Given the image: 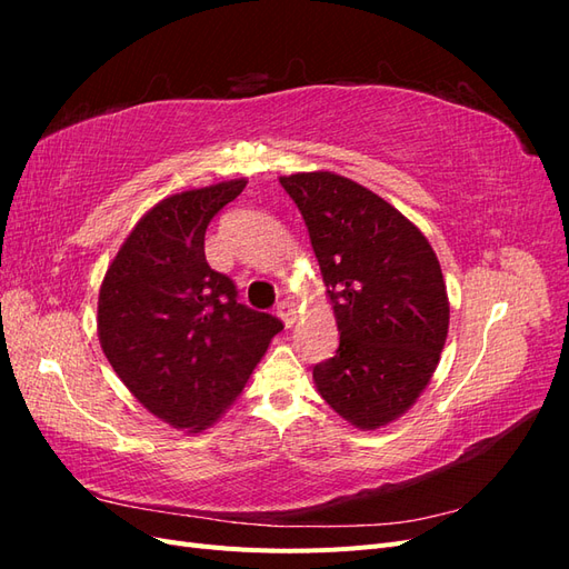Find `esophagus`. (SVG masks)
I'll list each match as a JSON object with an SVG mask.
<instances>
[{
  "instance_id": "obj_1",
  "label": "esophagus",
  "mask_w": 569,
  "mask_h": 569,
  "mask_svg": "<svg viewBox=\"0 0 569 569\" xmlns=\"http://www.w3.org/2000/svg\"><path fill=\"white\" fill-rule=\"evenodd\" d=\"M278 316L284 322V327L295 325L297 322V308H295V303H291V301H280L278 303Z\"/></svg>"
}]
</instances>
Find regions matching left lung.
Masks as SVG:
<instances>
[{
    "instance_id": "obj_1",
    "label": "left lung",
    "mask_w": 569,
    "mask_h": 569,
    "mask_svg": "<svg viewBox=\"0 0 569 569\" xmlns=\"http://www.w3.org/2000/svg\"><path fill=\"white\" fill-rule=\"evenodd\" d=\"M322 272L339 349L313 368L318 393L358 429L418 401L449 335V295L435 249L389 201L349 178L282 176Z\"/></svg>"
}]
</instances>
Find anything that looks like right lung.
I'll use <instances>...</instances> for the list:
<instances>
[{
    "mask_svg": "<svg viewBox=\"0 0 569 569\" xmlns=\"http://www.w3.org/2000/svg\"><path fill=\"white\" fill-rule=\"evenodd\" d=\"M244 187L239 178L159 201L99 289V343L120 382L151 416L194 435L232 406L284 327L239 303L234 282L206 261V228Z\"/></svg>",
    "mask_w": 569,
    "mask_h": 569,
    "instance_id": "obj_1",
    "label": "right lung"
}]
</instances>
